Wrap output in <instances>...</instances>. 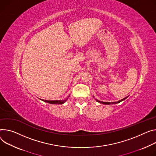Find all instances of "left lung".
<instances>
[{
    "mask_svg": "<svg viewBox=\"0 0 156 156\" xmlns=\"http://www.w3.org/2000/svg\"><path fill=\"white\" fill-rule=\"evenodd\" d=\"M127 98V97H126V98H123L122 100H119V101H118V102H113V103H110V102H103V101H98V100H96L98 102H99V103H102V104H104V105H111V104H116V103H120L121 101H123V100H124L125 99H126Z\"/></svg>",
    "mask_w": 156,
    "mask_h": 156,
    "instance_id": "8db88e82",
    "label": "left lung"
}]
</instances>
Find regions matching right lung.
<instances>
[{
  "mask_svg": "<svg viewBox=\"0 0 156 156\" xmlns=\"http://www.w3.org/2000/svg\"><path fill=\"white\" fill-rule=\"evenodd\" d=\"M69 97V96H68ZM68 100V98L66 99V100H55V101H48V100H43L42 101H44L46 103H50V104H58V105H62L63 103H64L66 100Z\"/></svg>",
  "mask_w": 156,
  "mask_h": 156,
  "instance_id": "right-lung-1",
  "label": "right lung"
}]
</instances>
